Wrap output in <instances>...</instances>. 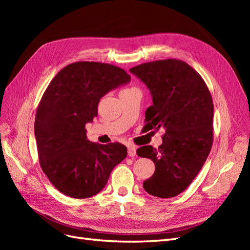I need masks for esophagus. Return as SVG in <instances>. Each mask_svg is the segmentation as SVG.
I'll list each match as a JSON object with an SVG mask.
<instances>
[{
  "label": "esophagus",
  "mask_w": 250,
  "mask_h": 250,
  "mask_svg": "<svg viewBox=\"0 0 250 250\" xmlns=\"http://www.w3.org/2000/svg\"><path fill=\"white\" fill-rule=\"evenodd\" d=\"M135 154H137V148L132 145L128 146V155H129L130 157H133Z\"/></svg>",
  "instance_id": "esophagus-1"
}]
</instances>
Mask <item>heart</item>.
<instances>
[{
    "label": "heart",
    "instance_id": "1",
    "mask_svg": "<svg viewBox=\"0 0 250 250\" xmlns=\"http://www.w3.org/2000/svg\"><path fill=\"white\" fill-rule=\"evenodd\" d=\"M127 89H130V88H125V89H123V90H127Z\"/></svg>",
    "mask_w": 250,
    "mask_h": 250
}]
</instances>
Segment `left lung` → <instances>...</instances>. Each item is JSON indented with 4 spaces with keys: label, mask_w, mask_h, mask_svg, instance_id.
I'll return each instance as SVG.
<instances>
[{
    "label": "left lung",
    "mask_w": 250,
    "mask_h": 250,
    "mask_svg": "<svg viewBox=\"0 0 250 250\" xmlns=\"http://www.w3.org/2000/svg\"><path fill=\"white\" fill-rule=\"evenodd\" d=\"M149 88L153 104L145 113L147 131L164 128L163 144L140 147L137 154L155 165L143 183L150 195L175 197L191 185L209 154L214 141V104L198 72L179 59L142 63L130 69Z\"/></svg>",
    "instance_id": "left-lung-1"
}]
</instances>
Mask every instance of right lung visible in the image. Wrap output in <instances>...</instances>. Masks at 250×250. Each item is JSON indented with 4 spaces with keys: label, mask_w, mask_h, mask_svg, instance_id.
I'll use <instances>...</instances> for the list:
<instances>
[{
    "label": "right lung",
    "mask_w": 250,
    "mask_h": 250,
    "mask_svg": "<svg viewBox=\"0 0 250 250\" xmlns=\"http://www.w3.org/2000/svg\"><path fill=\"white\" fill-rule=\"evenodd\" d=\"M129 81L119 66L77 62L60 70L44 90L35 113L37 153L42 170L59 192L77 199L92 197L127 156L121 143L89 142L85 124L97 117L105 94Z\"/></svg>",
    "instance_id": "obj_1"
}]
</instances>
